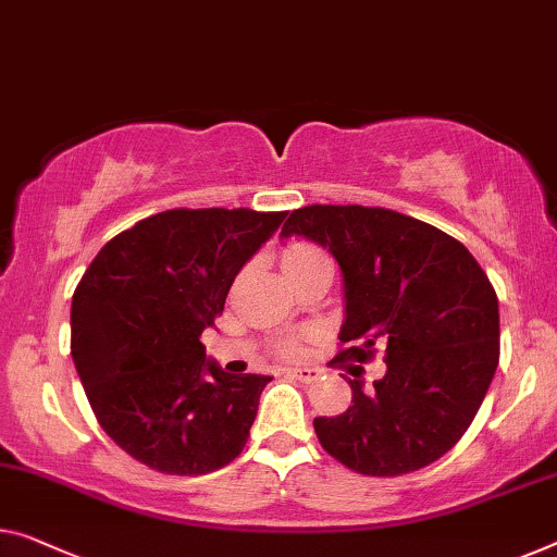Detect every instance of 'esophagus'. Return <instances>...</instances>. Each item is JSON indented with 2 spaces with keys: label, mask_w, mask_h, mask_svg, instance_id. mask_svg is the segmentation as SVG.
<instances>
[{
  "label": "esophagus",
  "mask_w": 557,
  "mask_h": 557,
  "mask_svg": "<svg viewBox=\"0 0 557 557\" xmlns=\"http://www.w3.org/2000/svg\"><path fill=\"white\" fill-rule=\"evenodd\" d=\"M287 375L297 377L300 383H314V380L322 375V370L320 368H307V364H305V368H289Z\"/></svg>",
  "instance_id": "obj_1"
}]
</instances>
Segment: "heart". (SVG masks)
<instances>
[{
  "label": "heart",
  "mask_w": 557,
  "mask_h": 557,
  "mask_svg": "<svg viewBox=\"0 0 557 557\" xmlns=\"http://www.w3.org/2000/svg\"><path fill=\"white\" fill-rule=\"evenodd\" d=\"M322 260H325V255H322L318 247H312L307 243L287 245L280 255V264H282V270H285L287 277L297 275V272H302L310 268V264H318ZM280 355H285V358H295V355H300V339H285V343L280 345Z\"/></svg>",
  "instance_id": "obj_1"
}]
</instances>
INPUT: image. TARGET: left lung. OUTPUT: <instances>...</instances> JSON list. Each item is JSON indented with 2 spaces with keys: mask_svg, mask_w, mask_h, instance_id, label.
Returning a JSON list of instances; mask_svg holds the SVG:
<instances>
[{
  "mask_svg": "<svg viewBox=\"0 0 557 557\" xmlns=\"http://www.w3.org/2000/svg\"><path fill=\"white\" fill-rule=\"evenodd\" d=\"M282 235L310 237L339 262L337 358L368 362L385 347L375 393L350 380V408L314 418L320 445L370 478L443 458L470 428L500 360V310L485 270L447 232L385 207L307 205Z\"/></svg>",
  "mask_w": 557,
  "mask_h": 557,
  "instance_id": "8db88e82",
  "label": "left lung"
}]
</instances>
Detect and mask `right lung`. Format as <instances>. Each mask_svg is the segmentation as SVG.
Here are the masks:
<instances>
[{
    "label": "right lung",
    "mask_w": 557,
    "mask_h": 557,
    "mask_svg": "<svg viewBox=\"0 0 557 557\" xmlns=\"http://www.w3.org/2000/svg\"><path fill=\"white\" fill-rule=\"evenodd\" d=\"M287 212L168 210L112 237L72 295V360L107 435L168 475L243 453L272 377L227 375L199 343Z\"/></svg>",
    "instance_id": "add662e5"
}]
</instances>
